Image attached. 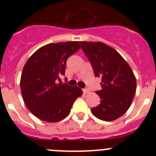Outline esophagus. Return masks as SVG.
<instances>
[{"instance_id": "obj_1", "label": "esophagus", "mask_w": 156, "mask_h": 156, "mask_svg": "<svg viewBox=\"0 0 156 156\" xmlns=\"http://www.w3.org/2000/svg\"><path fill=\"white\" fill-rule=\"evenodd\" d=\"M83 94H88L90 92V90H88V89H83Z\"/></svg>"}]
</instances>
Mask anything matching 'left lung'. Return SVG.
Masks as SVG:
<instances>
[{
  "label": "left lung",
  "mask_w": 156,
  "mask_h": 156,
  "mask_svg": "<svg viewBox=\"0 0 156 156\" xmlns=\"http://www.w3.org/2000/svg\"><path fill=\"white\" fill-rule=\"evenodd\" d=\"M82 49L101 78V90L96 91L101 103L91 108L93 115L104 121L115 120L129 109L134 97L136 77L120 54L102 42L80 41Z\"/></svg>",
  "instance_id": "obj_1"
}]
</instances>
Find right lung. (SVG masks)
<instances>
[{
	"mask_svg": "<svg viewBox=\"0 0 156 156\" xmlns=\"http://www.w3.org/2000/svg\"><path fill=\"white\" fill-rule=\"evenodd\" d=\"M80 48L78 41L48 44L25 64L20 80L22 95L27 108L38 119L48 122L65 119L83 94L78 87L56 83L65 75L67 58Z\"/></svg>",
	"mask_w": 156,
	"mask_h": 156,
	"instance_id": "obj_1",
	"label": "right lung"
}]
</instances>
